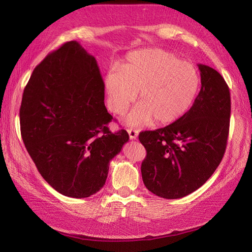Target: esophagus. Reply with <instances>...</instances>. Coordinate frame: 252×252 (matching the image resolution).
Segmentation results:
<instances>
[{
	"mask_svg": "<svg viewBox=\"0 0 252 252\" xmlns=\"http://www.w3.org/2000/svg\"><path fill=\"white\" fill-rule=\"evenodd\" d=\"M127 133H129V136L131 140H136L138 136V131L134 129H127Z\"/></svg>",
	"mask_w": 252,
	"mask_h": 252,
	"instance_id": "esophagus-1",
	"label": "esophagus"
}]
</instances>
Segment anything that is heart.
<instances>
[{
    "mask_svg": "<svg viewBox=\"0 0 252 252\" xmlns=\"http://www.w3.org/2000/svg\"><path fill=\"white\" fill-rule=\"evenodd\" d=\"M200 78L191 63L173 53L147 49L130 53L120 69H110L105 78L108 108L125 114L136 99L138 105L127 117L130 126L153 121L168 125L184 116L199 89Z\"/></svg>",
    "mask_w": 252,
    "mask_h": 252,
    "instance_id": "obj_1",
    "label": "heart"
}]
</instances>
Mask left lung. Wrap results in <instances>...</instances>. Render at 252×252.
I'll use <instances>...</instances> for the list:
<instances>
[{"mask_svg":"<svg viewBox=\"0 0 252 252\" xmlns=\"http://www.w3.org/2000/svg\"><path fill=\"white\" fill-rule=\"evenodd\" d=\"M201 89L190 109L171 125L141 132L146 148L141 167L143 182L153 194L176 199L206 183L225 153L231 96L225 80L201 65Z\"/></svg>","mask_w":252,"mask_h":252,"instance_id":"left-lung-1","label":"left lung"}]
</instances>
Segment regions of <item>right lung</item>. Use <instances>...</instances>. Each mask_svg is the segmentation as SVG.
Listing matches in <instances>:
<instances>
[{
    "label": "right lung",
    "instance_id": "obj_1",
    "mask_svg": "<svg viewBox=\"0 0 252 252\" xmlns=\"http://www.w3.org/2000/svg\"><path fill=\"white\" fill-rule=\"evenodd\" d=\"M96 60L77 41L63 44L37 65L24 90L19 117L25 146L53 189L85 198L105 185L109 162L129 141L109 131Z\"/></svg>",
    "mask_w": 252,
    "mask_h": 252
}]
</instances>
